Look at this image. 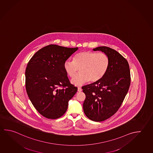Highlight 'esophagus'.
Wrapping results in <instances>:
<instances>
[{
  "label": "esophagus",
  "mask_w": 153,
  "mask_h": 153,
  "mask_svg": "<svg viewBox=\"0 0 153 153\" xmlns=\"http://www.w3.org/2000/svg\"><path fill=\"white\" fill-rule=\"evenodd\" d=\"M82 91V89L80 88H78V92H80V91Z\"/></svg>",
  "instance_id": "1"
}]
</instances>
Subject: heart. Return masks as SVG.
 Returning a JSON list of instances; mask_svg holds the SVG:
<instances>
[{
	"instance_id": "heart-1",
	"label": "heart",
	"mask_w": 153,
	"mask_h": 153,
	"mask_svg": "<svg viewBox=\"0 0 153 153\" xmlns=\"http://www.w3.org/2000/svg\"><path fill=\"white\" fill-rule=\"evenodd\" d=\"M110 66V59L103 53H98L91 51L80 52L76 55L73 61L67 60L64 63L65 73L73 78L71 83L80 86L90 81L96 82L101 79L107 73Z\"/></svg>"
}]
</instances>
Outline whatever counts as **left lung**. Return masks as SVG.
I'll list each match as a JSON object with an SVG mask.
<instances>
[{"mask_svg":"<svg viewBox=\"0 0 153 153\" xmlns=\"http://www.w3.org/2000/svg\"><path fill=\"white\" fill-rule=\"evenodd\" d=\"M110 59L107 73L101 79L84 86L85 94L83 110L86 116L94 121H102L114 115L120 107L131 84L128 63L120 53L107 47H99Z\"/></svg>","mask_w":153,"mask_h":153,"instance_id":"8db88e82","label":"left lung"}]
</instances>
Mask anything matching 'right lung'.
I'll return each mask as SVG.
<instances>
[{
  "label": "right lung",
  "mask_w": 153,
  "mask_h": 153,
  "mask_svg": "<svg viewBox=\"0 0 153 153\" xmlns=\"http://www.w3.org/2000/svg\"><path fill=\"white\" fill-rule=\"evenodd\" d=\"M78 48L49 45L32 57L25 71V86L33 105L44 117L56 119L67 110L77 91L71 84L64 63Z\"/></svg>",
  "instance_id": "obj_1"
}]
</instances>
